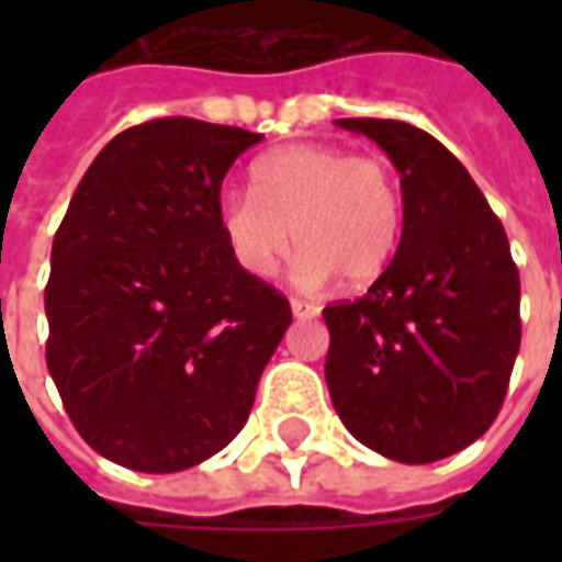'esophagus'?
I'll return each mask as SVG.
<instances>
[{"label": "esophagus", "instance_id": "1", "mask_svg": "<svg viewBox=\"0 0 562 562\" xmlns=\"http://www.w3.org/2000/svg\"><path fill=\"white\" fill-rule=\"evenodd\" d=\"M292 313H294V318H316L318 316V306L310 304V301H297V297H294V301H292Z\"/></svg>", "mask_w": 562, "mask_h": 562}]
</instances>
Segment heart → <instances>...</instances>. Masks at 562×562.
I'll return each instance as SVG.
<instances>
[{
  "mask_svg": "<svg viewBox=\"0 0 562 562\" xmlns=\"http://www.w3.org/2000/svg\"><path fill=\"white\" fill-rule=\"evenodd\" d=\"M216 222L234 261L252 277H270L294 237L301 285H325L330 277L367 285L401 246L406 198L389 156L292 144L252 161L249 192H222Z\"/></svg>",
  "mask_w": 562,
  "mask_h": 562,
  "instance_id": "obj_1",
  "label": "heart"
}]
</instances>
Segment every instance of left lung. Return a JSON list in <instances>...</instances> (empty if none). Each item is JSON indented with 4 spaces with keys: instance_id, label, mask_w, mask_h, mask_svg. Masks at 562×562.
I'll list each match as a JSON object with an SVG mask.
<instances>
[{
    "instance_id": "8db88e82",
    "label": "left lung",
    "mask_w": 562,
    "mask_h": 562,
    "mask_svg": "<svg viewBox=\"0 0 562 562\" xmlns=\"http://www.w3.org/2000/svg\"><path fill=\"white\" fill-rule=\"evenodd\" d=\"M401 171L406 222L385 273L322 310L325 379L349 434L401 463L472 446L506 401L520 346V280L503 222L434 135L349 116Z\"/></svg>"
}]
</instances>
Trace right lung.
<instances>
[{
	"instance_id": "add662e5",
	"label": "right lung",
	"mask_w": 562,
	"mask_h": 562,
	"mask_svg": "<svg viewBox=\"0 0 562 562\" xmlns=\"http://www.w3.org/2000/svg\"><path fill=\"white\" fill-rule=\"evenodd\" d=\"M261 135L192 116L120 132L95 156L54 237L47 370L102 458L180 472L240 434L292 325L273 285L234 261L222 180Z\"/></svg>"
}]
</instances>
